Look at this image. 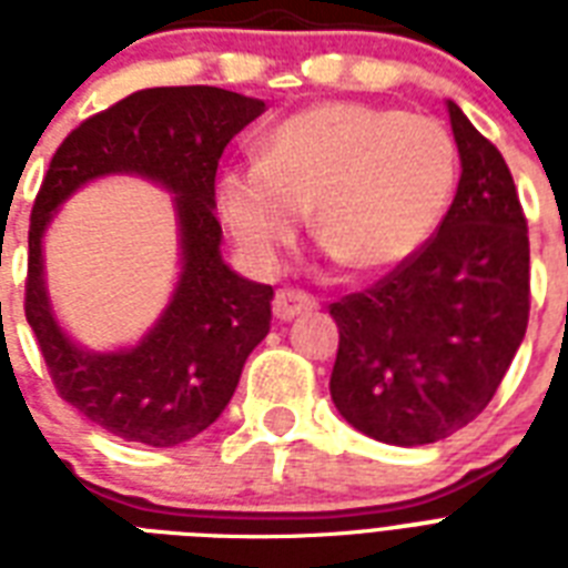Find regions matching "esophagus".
<instances>
[{
  "label": "esophagus",
  "mask_w": 568,
  "mask_h": 568,
  "mask_svg": "<svg viewBox=\"0 0 568 568\" xmlns=\"http://www.w3.org/2000/svg\"><path fill=\"white\" fill-rule=\"evenodd\" d=\"M318 306V301L306 292H297V288H280L274 297V315L280 321H292L303 312H312Z\"/></svg>",
  "instance_id": "esophagus-1"
}]
</instances>
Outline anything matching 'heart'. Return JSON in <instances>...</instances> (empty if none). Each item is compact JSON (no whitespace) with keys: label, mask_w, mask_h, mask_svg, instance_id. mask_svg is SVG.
<instances>
[{"label":"heart","mask_w":568,"mask_h":568,"mask_svg":"<svg viewBox=\"0 0 568 568\" xmlns=\"http://www.w3.org/2000/svg\"><path fill=\"white\" fill-rule=\"evenodd\" d=\"M454 189L457 146L442 123L324 102L280 123L258 162L223 173L221 214L256 265H276L312 205L329 258L383 274L430 241Z\"/></svg>","instance_id":"1"}]
</instances>
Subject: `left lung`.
<instances>
[{"mask_svg":"<svg viewBox=\"0 0 568 568\" xmlns=\"http://www.w3.org/2000/svg\"><path fill=\"white\" fill-rule=\"evenodd\" d=\"M459 185L439 232L374 288L329 306V395L386 445H430L475 422L519 351L530 310L528 223L504 155L457 102Z\"/></svg>","mask_w":568,"mask_h":568,"instance_id":"1","label":"left lung"}]
</instances>
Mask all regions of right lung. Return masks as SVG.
I'll return each instance as SVG.
<instances>
[{
	"mask_svg": "<svg viewBox=\"0 0 568 568\" xmlns=\"http://www.w3.org/2000/svg\"><path fill=\"white\" fill-rule=\"evenodd\" d=\"M262 111V100L209 84L146 88L84 120L49 162L31 209L26 318L58 395L118 439L153 448L194 439L226 409L247 356L271 329L274 288L223 262L214 217L217 162ZM105 175H141L174 194L181 274L138 346L91 352L57 321L42 239L57 209Z\"/></svg>",
	"mask_w": 568,
	"mask_h": 568,
	"instance_id": "1",
	"label": "right lung"
}]
</instances>
